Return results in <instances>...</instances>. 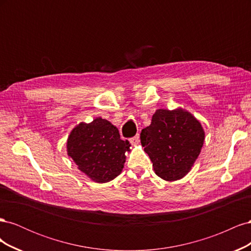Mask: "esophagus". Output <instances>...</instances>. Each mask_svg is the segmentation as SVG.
<instances>
[{
    "label": "esophagus",
    "mask_w": 251,
    "mask_h": 251,
    "mask_svg": "<svg viewBox=\"0 0 251 251\" xmlns=\"http://www.w3.org/2000/svg\"><path fill=\"white\" fill-rule=\"evenodd\" d=\"M130 141H131L132 144H137V143H139V141H140V135L137 134L136 136H134V137H132V138L130 139Z\"/></svg>",
    "instance_id": "esophagus-1"
}]
</instances>
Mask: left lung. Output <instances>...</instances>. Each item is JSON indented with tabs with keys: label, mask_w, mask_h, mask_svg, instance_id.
<instances>
[{
	"label": "left lung",
	"mask_w": 251,
	"mask_h": 251,
	"mask_svg": "<svg viewBox=\"0 0 251 251\" xmlns=\"http://www.w3.org/2000/svg\"><path fill=\"white\" fill-rule=\"evenodd\" d=\"M201 124L182 109H159L143 128L140 140L159 177L166 181L183 178L198 158L204 142Z\"/></svg>",
	"instance_id": "8db88e82"
}]
</instances>
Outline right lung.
Wrapping results in <instances>:
<instances>
[{
    "instance_id": "obj_1",
    "label": "right lung",
    "mask_w": 251,
    "mask_h": 251,
    "mask_svg": "<svg viewBox=\"0 0 251 251\" xmlns=\"http://www.w3.org/2000/svg\"><path fill=\"white\" fill-rule=\"evenodd\" d=\"M121 140L118 128L97 117L91 124H79L70 133L67 151L78 169L95 182H109L124 169L125 153L130 149Z\"/></svg>"
}]
</instances>
